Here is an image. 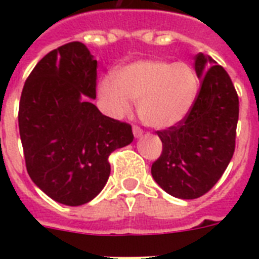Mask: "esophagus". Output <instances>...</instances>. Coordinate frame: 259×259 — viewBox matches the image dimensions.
<instances>
[{"instance_id": "obj_1", "label": "esophagus", "mask_w": 259, "mask_h": 259, "mask_svg": "<svg viewBox=\"0 0 259 259\" xmlns=\"http://www.w3.org/2000/svg\"><path fill=\"white\" fill-rule=\"evenodd\" d=\"M132 131H134L135 139H139V137L143 136V130H141L140 127H137V125H134V128H132Z\"/></svg>"}]
</instances>
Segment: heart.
Returning a JSON list of instances; mask_svg holds the SVG:
<instances>
[{
  "label": "heart",
  "instance_id": "heart-1",
  "mask_svg": "<svg viewBox=\"0 0 259 259\" xmlns=\"http://www.w3.org/2000/svg\"><path fill=\"white\" fill-rule=\"evenodd\" d=\"M198 92L197 75L187 63L139 61L115 72V81L102 80L100 95L116 116L139 102V115L145 124L170 128L187 118Z\"/></svg>",
  "mask_w": 259,
  "mask_h": 259
}]
</instances>
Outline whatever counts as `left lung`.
Returning a JSON list of instances; mask_svg holds the SVG:
<instances>
[{
  "label": "left lung",
  "mask_w": 259,
  "mask_h": 259,
  "mask_svg": "<svg viewBox=\"0 0 259 259\" xmlns=\"http://www.w3.org/2000/svg\"><path fill=\"white\" fill-rule=\"evenodd\" d=\"M201 88L184 120L158 131L163 149L152 176L168 194L201 197L217 184L235 152L239 97L227 71L202 53L194 57Z\"/></svg>",
  "instance_id": "8db88e82"
}]
</instances>
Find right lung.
I'll return each mask as SVG.
<instances>
[{
  "label": "right lung",
  "mask_w": 259,
  "mask_h": 259,
  "mask_svg": "<svg viewBox=\"0 0 259 259\" xmlns=\"http://www.w3.org/2000/svg\"><path fill=\"white\" fill-rule=\"evenodd\" d=\"M96 79L97 61L75 41L38 62L20 97L27 172L47 196L67 206L92 201L109 179L110 153L134 141L131 125L104 115L92 102Z\"/></svg>",
  "instance_id": "obj_1"
}]
</instances>
